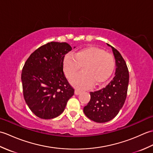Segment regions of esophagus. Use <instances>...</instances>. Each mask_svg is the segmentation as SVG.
Returning <instances> with one entry per match:
<instances>
[{
  "mask_svg": "<svg viewBox=\"0 0 153 153\" xmlns=\"http://www.w3.org/2000/svg\"><path fill=\"white\" fill-rule=\"evenodd\" d=\"M82 92L81 91L79 90V89H75V94H76V95H79V94Z\"/></svg>",
  "mask_w": 153,
  "mask_h": 153,
  "instance_id": "1",
  "label": "esophagus"
}]
</instances>
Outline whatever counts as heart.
I'll return each instance as SVG.
<instances>
[{"label":"heart","mask_w":153,"mask_h":153,"mask_svg":"<svg viewBox=\"0 0 153 153\" xmlns=\"http://www.w3.org/2000/svg\"><path fill=\"white\" fill-rule=\"evenodd\" d=\"M82 66V72L71 79L72 85L84 89L105 82L112 74L115 59L112 54L97 47H87L74 54L68 53L64 56L63 68L68 78H71Z\"/></svg>","instance_id":"heart-1"}]
</instances>
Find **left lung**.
Returning <instances> with one entry per match:
<instances>
[{"mask_svg":"<svg viewBox=\"0 0 153 153\" xmlns=\"http://www.w3.org/2000/svg\"><path fill=\"white\" fill-rule=\"evenodd\" d=\"M116 59L115 76L105 87L90 92L91 99L83 108L85 116L97 123L112 120L122 108L127 97L129 71L126 62L118 51L111 45Z\"/></svg>","mask_w":153,"mask_h":153,"instance_id":"8db88e82","label":"left lung"}]
</instances>
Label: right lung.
<instances>
[{"mask_svg": "<svg viewBox=\"0 0 153 153\" xmlns=\"http://www.w3.org/2000/svg\"><path fill=\"white\" fill-rule=\"evenodd\" d=\"M72 50L66 43L51 42L38 48L22 71L23 94L29 108L42 119H52L64 112L74 89L63 71L65 54Z\"/></svg>", "mask_w": 153, "mask_h": 153, "instance_id": "1", "label": "right lung"}]
</instances>
